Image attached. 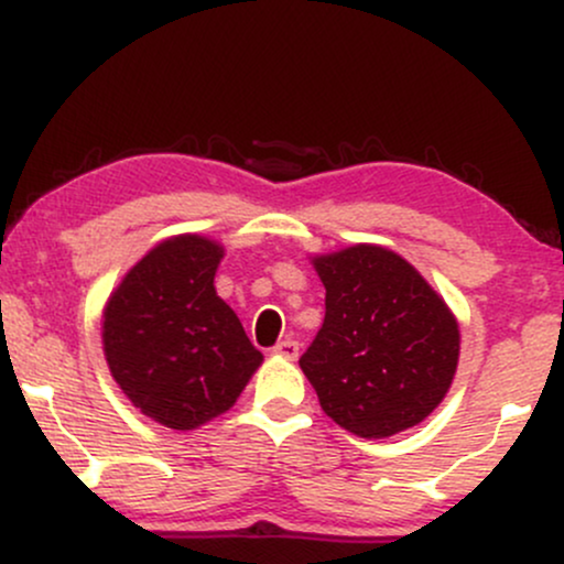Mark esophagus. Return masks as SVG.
<instances>
[{
  "instance_id": "obj_1",
  "label": "esophagus",
  "mask_w": 564,
  "mask_h": 564,
  "mask_svg": "<svg viewBox=\"0 0 564 564\" xmlns=\"http://www.w3.org/2000/svg\"><path fill=\"white\" fill-rule=\"evenodd\" d=\"M273 355H278V358H286V360H296L300 358V345H296L294 339H283L273 347Z\"/></svg>"
}]
</instances>
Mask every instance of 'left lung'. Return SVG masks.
Returning a JSON list of instances; mask_svg holds the SVG:
<instances>
[{
    "mask_svg": "<svg viewBox=\"0 0 564 564\" xmlns=\"http://www.w3.org/2000/svg\"><path fill=\"white\" fill-rule=\"evenodd\" d=\"M313 268L326 318L300 366L326 416L366 440L424 422L448 394L462 349L443 296L377 243L315 254Z\"/></svg>",
    "mask_w": 564,
    "mask_h": 564,
    "instance_id": "left-lung-1",
    "label": "left lung"
}]
</instances>
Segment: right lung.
Segmentation results:
<instances>
[{"label":"right lung","instance_id":"1","mask_svg":"<svg viewBox=\"0 0 564 564\" xmlns=\"http://www.w3.org/2000/svg\"><path fill=\"white\" fill-rule=\"evenodd\" d=\"M223 243L198 232L161 241L102 310V352L121 392L148 419L187 432L236 405L262 352L217 296Z\"/></svg>","mask_w":564,"mask_h":564}]
</instances>
